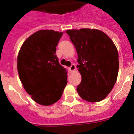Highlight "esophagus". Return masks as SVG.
I'll list each match as a JSON object with an SVG mask.
<instances>
[{
	"instance_id": "esophagus-1",
	"label": "esophagus",
	"mask_w": 134,
	"mask_h": 134,
	"mask_svg": "<svg viewBox=\"0 0 134 134\" xmlns=\"http://www.w3.org/2000/svg\"><path fill=\"white\" fill-rule=\"evenodd\" d=\"M68 70H69V71L70 72H74V71L76 70V66L74 64H72L70 67L68 68Z\"/></svg>"
}]
</instances>
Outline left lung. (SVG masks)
I'll use <instances>...</instances> for the list:
<instances>
[{"instance_id": "1", "label": "left lung", "mask_w": 134, "mask_h": 134, "mask_svg": "<svg viewBox=\"0 0 134 134\" xmlns=\"http://www.w3.org/2000/svg\"><path fill=\"white\" fill-rule=\"evenodd\" d=\"M78 54L82 76L76 90L80 97L91 103L103 100L113 89L119 71L115 45L104 32L94 29L66 31Z\"/></svg>"}]
</instances>
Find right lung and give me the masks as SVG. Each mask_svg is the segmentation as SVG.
Returning <instances> with one entry per match:
<instances>
[{
	"instance_id": "1",
	"label": "right lung",
	"mask_w": 134,
	"mask_h": 134,
	"mask_svg": "<svg viewBox=\"0 0 134 134\" xmlns=\"http://www.w3.org/2000/svg\"><path fill=\"white\" fill-rule=\"evenodd\" d=\"M62 32L40 30L29 36L17 57V70L25 90L37 103L48 106L61 98L67 72L59 64L56 46Z\"/></svg>"
}]
</instances>
